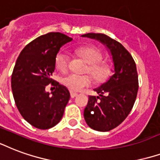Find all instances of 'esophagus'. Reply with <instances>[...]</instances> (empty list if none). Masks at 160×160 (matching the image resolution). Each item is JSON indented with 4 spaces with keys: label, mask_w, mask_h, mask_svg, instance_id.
<instances>
[{
    "label": "esophagus",
    "mask_w": 160,
    "mask_h": 160,
    "mask_svg": "<svg viewBox=\"0 0 160 160\" xmlns=\"http://www.w3.org/2000/svg\"><path fill=\"white\" fill-rule=\"evenodd\" d=\"M78 95V93H76V92H70V97L72 98H75L76 96Z\"/></svg>",
    "instance_id": "34e87169"
}]
</instances>
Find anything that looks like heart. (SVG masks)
<instances>
[{
	"mask_svg": "<svg viewBox=\"0 0 160 160\" xmlns=\"http://www.w3.org/2000/svg\"><path fill=\"white\" fill-rule=\"evenodd\" d=\"M76 53L82 57L88 63L86 71L92 74L97 82H103L111 74V66L105 62H102V55L94 47H80L77 48ZM69 56L64 51L59 52L55 58V66L61 72H65L68 68ZM92 77L88 74H68L62 78V84L72 92H79L91 86Z\"/></svg>",
	"mask_w": 160,
	"mask_h": 160,
	"instance_id": "obj_1",
	"label": "heart"
}]
</instances>
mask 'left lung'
<instances>
[{
  "label": "left lung",
  "mask_w": 160,
  "mask_h": 160,
  "mask_svg": "<svg viewBox=\"0 0 160 160\" xmlns=\"http://www.w3.org/2000/svg\"><path fill=\"white\" fill-rule=\"evenodd\" d=\"M82 37L95 39L107 47L112 55L114 74L94 89L84 110L87 125L95 131H108L117 127L132 109L138 91V75L134 59L121 44L104 34L88 33Z\"/></svg>",
  "instance_id": "left-lung-1"
}]
</instances>
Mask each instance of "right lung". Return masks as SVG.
<instances>
[{
    "instance_id": "right-lung-1",
    "label": "right lung",
    "mask_w": 160,
    "mask_h": 160,
    "mask_svg": "<svg viewBox=\"0 0 160 160\" xmlns=\"http://www.w3.org/2000/svg\"><path fill=\"white\" fill-rule=\"evenodd\" d=\"M73 40L59 32H51L32 41L20 52L12 74V91L21 115L34 127L50 129L61 120L70 94L52 80L55 58L60 48ZM52 83L50 94L45 86Z\"/></svg>"
}]
</instances>
